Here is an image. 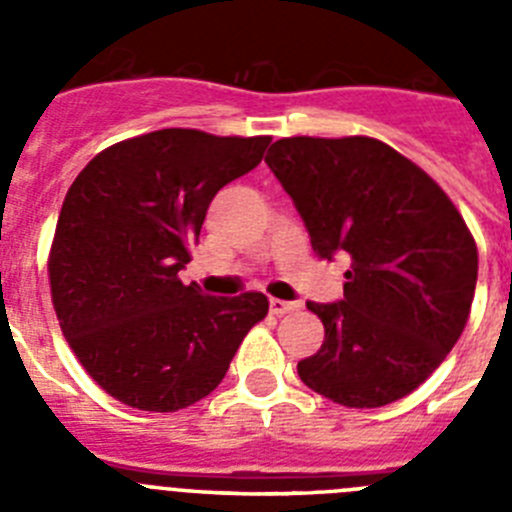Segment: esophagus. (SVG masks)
<instances>
[{
  "instance_id": "1",
  "label": "esophagus",
  "mask_w": 512,
  "mask_h": 512,
  "mask_svg": "<svg viewBox=\"0 0 512 512\" xmlns=\"http://www.w3.org/2000/svg\"><path fill=\"white\" fill-rule=\"evenodd\" d=\"M300 307V302H287V300H277V297H271L269 300V310L274 315H287V312H295Z\"/></svg>"
}]
</instances>
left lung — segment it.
<instances>
[{
	"label": "left lung",
	"mask_w": 512,
	"mask_h": 512,
	"mask_svg": "<svg viewBox=\"0 0 512 512\" xmlns=\"http://www.w3.org/2000/svg\"><path fill=\"white\" fill-rule=\"evenodd\" d=\"M266 164L295 200L312 251L351 256L343 300L307 302L323 320L302 382L343 408H382L418 390L469 320L477 243L449 194L377 138L295 135Z\"/></svg>",
	"instance_id": "8db88e82"
}]
</instances>
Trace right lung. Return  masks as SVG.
Segmentation results:
<instances>
[{"label":"right lung","mask_w":512,"mask_h":512,"mask_svg":"<svg viewBox=\"0 0 512 512\" xmlns=\"http://www.w3.org/2000/svg\"><path fill=\"white\" fill-rule=\"evenodd\" d=\"M269 135L166 128L104 148L66 192L48 279L79 364L122 405L176 413L223 382L261 292L207 297L182 284L212 197L261 164Z\"/></svg>","instance_id":"add662e5"}]
</instances>
